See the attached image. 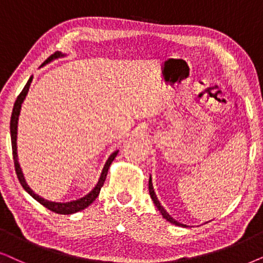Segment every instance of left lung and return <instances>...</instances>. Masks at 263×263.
I'll return each mask as SVG.
<instances>
[{
  "instance_id": "1",
  "label": "left lung",
  "mask_w": 263,
  "mask_h": 263,
  "mask_svg": "<svg viewBox=\"0 0 263 263\" xmlns=\"http://www.w3.org/2000/svg\"><path fill=\"white\" fill-rule=\"evenodd\" d=\"M149 194H150V197H152V199H153V201H154V203H155L156 208L159 209L160 213H161V214H162V216H163L164 219L167 220V221H170L171 223H174V225H177V226H183V227H186V225H184V223H180V222L176 221V220H174V219L172 218V216H171L170 214H168V213H167L166 211H164L162 205L160 204L159 199H157L156 195H155V191H154L153 183H152V176H150V178H149Z\"/></svg>"
}]
</instances>
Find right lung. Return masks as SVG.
I'll list each match as a JSON object with an SVG mask.
<instances>
[{
	"instance_id": "right-lung-1",
	"label": "right lung",
	"mask_w": 263,
	"mask_h": 263,
	"mask_svg": "<svg viewBox=\"0 0 263 263\" xmlns=\"http://www.w3.org/2000/svg\"><path fill=\"white\" fill-rule=\"evenodd\" d=\"M60 56H64V54H61V52L56 51L51 56H49V58L47 59V61H45V62H50L51 60H54V59L60 58ZM31 82H32V77H31V78L29 79V82L26 83V85L23 89L22 92H20V95L17 96V99H16L15 103H14V107H13L12 117H10V139H12V152H13V160H14V167H15V173H16V176H17V179H19V181H20V184H22V186L25 189V191L29 192V194L32 196V197L36 199L37 202H40L42 205H44V207L48 208L49 211H51V212H54V213H58V214H64V215L73 214V213L80 212V211H83V209L87 208L91 204V203H92L97 198V196L100 195L101 187L103 186L104 180H106V177H107L108 170H109V166L111 164V162H113V160L115 159V156L118 155L119 152L117 150V152H114L109 157H108L107 162H106V164H104V167H103L102 173H101L99 183L96 184V186L93 187L92 191L89 192V194H87L86 196H84L83 198H79V199H77V201H72V202L58 203V202L48 201V199H44L43 197H41V196H38L37 194H34V192L29 187V185L26 184L25 178H24V174L22 172V168H20V164H19V162H17V154H16L17 119H19L20 109H22V103L24 102V100H25V97L27 95V91H29V87L31 85Z\"/></svg>"
}]
</instances>
